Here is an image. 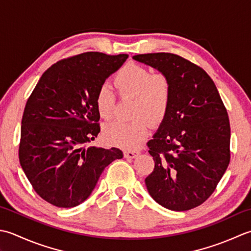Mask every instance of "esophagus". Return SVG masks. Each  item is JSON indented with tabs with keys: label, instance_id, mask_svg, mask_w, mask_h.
Wrapping results in <instances>:
<instances>
[{
	"label": "esophagus",
	"instance_id": "obj_1",
	"mask_svg": "<svg viewBox=\"0 0 251 251\" xmlns=\"http://www.w3.org/2000/svg\"><path fill=\"white\" fill-rule=\"evenodd\" d=\"M137 155H139V151H125V157L130 158V159H133V158H135Z\"/></svg>",
	"mask_w": 251,
	"mask_h": 251
}]
</instances>
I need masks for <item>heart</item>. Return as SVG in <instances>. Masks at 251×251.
Masks as SVG:
<instances>
[{
	"mask_svg": "<svg viewBox=\"0 0 251 251\" xmlns=\"http://www.w3.org/2000/svg\"><path fill=\"white\" fill-rule=\"evenodd\" d=\"M114 82L120 95L133 99L132 122L115 121L104 127L103 135L107 143L132 150L140 144L148 133V120L159 125L168 114L171 103L172 88L167 75H151L142 66L127 64L115 75ZM95 105L100 118L109 120L114 117L116 96L107 84L100 85L95 95Z\"/></svg>",
	"mask_w": 251,
	"mask_h": 251,
	"instance_id": "b5f03b06",
	"label": "heart"
}]
</instances>
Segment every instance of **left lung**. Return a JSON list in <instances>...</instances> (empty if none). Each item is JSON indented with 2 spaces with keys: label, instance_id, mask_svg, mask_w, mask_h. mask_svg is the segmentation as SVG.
Masks as SVG:
<instances>
[{
  "label": "left lung",
  "instance_id": "obj_1",
  "mask_svg": "<svg viewBox=\"0 0 251 251\" xmlns=\"http://www.w3.org/2000/svg\"><path fill=\"white\" fill-rule=\"evenodd\" d=\"M133 59L167 75L172 88L168 114L147 143L155 161L147 191L169 210H190L207 201L227 169V111L212 79L187 59L170 53Z\"/></svg>",
  "mask_w": 251,
  "mask_h": 251
}]
</instances>
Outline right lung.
<instances>
[{
	"label": "right lung",
	"mask_w": 251,
	"mask_h": 251,
	"mask_svg": "<svg viewBox=\"0 0 251 251\" xmlns=\"http://www.w3.org/2000/svg\"><path fill=\"white\" fill-rule=\"evenodd\" d=\"M127 54L86 52L45 71L25 104L19 161L33 190L59 208L91 195L104 169L124 157L119 148L86 144L100 131L95 95Z\"/></svg>",
	"instance_id": "1"
}]
</instances>
